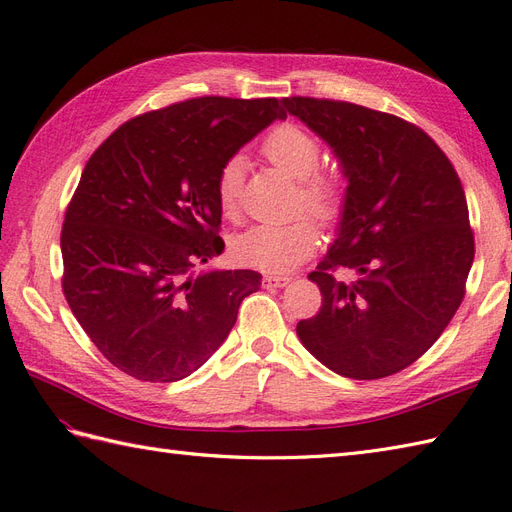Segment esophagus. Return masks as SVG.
Masks as SVG:
<instances>
[{
  "label": "esophagus",
  "instance_id": "34e87169",
  "mask_svg": "<svg viewBox=\"0 0 512 512\" xmlns=\"http://www.w3.org/2000/svg\"><path fill=\"white\" fill-rule=\"evenodd\" d=\"M292 277L288 275H265V286L267 288H284L290 284Z\"/></svg>",
  "mask_w": 512,
  "mask_h": 512
}]
</instances>
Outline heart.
I'll return each mask as SVG.
<instances>
[{
    "label": "heart",
    "mask_w": 512,
    "mask_h": 512,
    "mask_svg": "<svg viewBox=\"0 0 512 512\" xmlns=\"http://www.w3.org/2000/svg\"><path fill=\"white\" fill-rule=\"evenodd\" d=\"M262 153L292 179L299 181V205L322 224H333L344 209V183L333 173L318 170L322 145L318 136L297 126L282 123L262 143ZM245 162L241 156L230 158L218 175L215 192L226 215H237L241 203ZM314 224L299 218L284 224H256L232 241V252L260 271L284 273L303 262L316 247Z\"/></svg>",
    "instance_id": "1"
}]
</instances>
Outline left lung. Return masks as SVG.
I'll return each mask as SVG.
<instances>
[{
	"label": "left lung",
	"instance_id": "1",
	"mask_svg": "<svg viewBox=\"0 0 512 512\" xmlns=\"http://www.w3.org/2000/svg\"><path fill=\"white\" fill-rule=\"evenodd\" d=\"M282 102L348 181L337 237L307 275L322 307L297 335L339 376L397 374L436 344L466 294L474 235L461 181L414 123L339 100ZM339 266L355 271L352 283L334 280Z\"/></svg>",
	"mask_w": 512,
	"mask_h": 512
}]
</instances>
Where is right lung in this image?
<instances>
[{"mask_svg": "<svg viewBox=\"0 0 512 512\" xmlns=\"http://www.w3.org/2000/svg\"><path fill=\"white\" fill-rule=\"evenodd\" d=\"M275 119V98H192L126 121L89 158L61 228V286L123 374L188 378L260 288L250 269L194 267L224 252L220 168Z\"/></svg>", "mask_w": 512, "mask_h": 512, "instance_id": "add662e5", "label": "right lung"}]
</instances>
